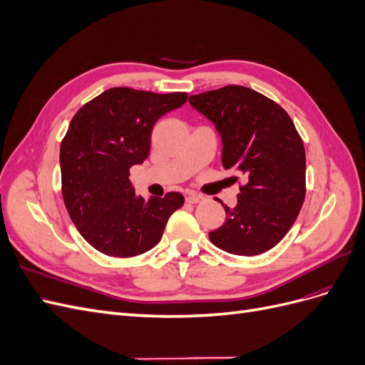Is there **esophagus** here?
Masks as SVG:
<instances>
[{"label": "esophagus", "mask_w": 365, "mask_h": 365, "mask_svg": "<svg viewBox=\"0 0 365 365\" xmlns=\"http://www.w3.org/2000/svg\"><path fill=\"white\" fill-rule=\"evenodd\" d=\"M202 200H204V196L200 195V193H196V192H189L185 195V201L190 202V204H197V202H201Z\"/></svg>", "instance_id": "obj_1"}]
</instances>
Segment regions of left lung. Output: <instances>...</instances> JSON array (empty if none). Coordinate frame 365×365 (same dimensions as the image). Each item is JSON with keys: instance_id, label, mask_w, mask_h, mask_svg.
I'll use <instances>...</instances> for the list:
<instances>
[{"instance_id": "1", "label": "left lung", "mask_w": 365, "mask_h": 365, "mask_svg": "<svg viewBox=\"0 0 365 365\" xmlns=\"http://www.w3.org/2000/svg\"><path fill=\"white\" fill-rule=\"evenodd\" d=\"M189 102L220 134L224 169L245 178L235 208L220 202L227 219L210 240L237 256L271 250L294 225L306 195V153L294 121L279 103L240 85L190 96Z\"/></svg>"}]
</instances>
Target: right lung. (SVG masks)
<instances>
[{
  "mask_svg": "<svg viewBox=\"0 0 365 365\" xmlns=\"http://www.w3.org/2000/svg\"><path fill=\"white\" fill-rule=\"evenodd\" d=\"M187 97L117 86L73 117L61 143L62 197L73 224L97 251L113 257L149 251L170 215L182 207L178 192L148 201L137 196L129 169L148 158L157 120L182 106Z\"/></svg>",
  "mask_w": 365,
  "mask_h": 365,
  "instance_id": "1",
  "label": "right lung"
}]
</instances>
